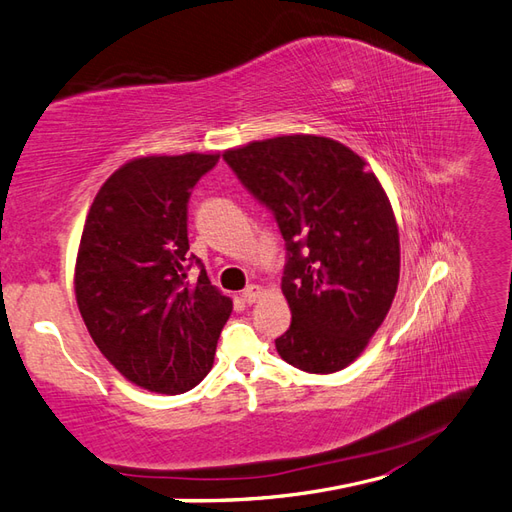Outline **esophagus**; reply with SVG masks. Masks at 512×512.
<instances>
[{"mask_svg": "<svg viewBox=\"0 0 512 512\" xmlns=\"http://www.w3.org/2000/svg\"><path fill=\"white\" fill-rule=\"evenodd\" d=\"M242 298H244V303L255 305L257 300L264 298V287H261V285H248L246 290H244V294H242Z\"/></svg>", "mask_w": 512, "mask_h": 512, "instance_id": "34e87169", "label": "esophagus"}]
</instances>
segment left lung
Here are the masks:
<instances>
[{
  "label": "left lung",
  "instance_id": "obj_1",
  "mask_svg": "<svg viewBox=\"0 0 512 512\" xmlns=\"http://www.w3.org/2000/svg\"><path fill=\"white\" fill-rule=\"evenodd\" d=\"M222 157L272 209L290 253L281 359L311 374L348 368L381 329L400 279L398 222L381 181L346 144L313 134L253 140Z\"/></svg>",
  "mask_w": 512,
  "mask_h": 512
}]
</instances>
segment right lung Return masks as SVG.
<instances>
[{
    "instance_id": "obj_1",
    "label": "right lung",
    "mask_w": 512,
    "mask_h": 512,
    "mask_svg": "<svg viewBox=\"0 0 512 512\" xmlns=\"http://www.w3.org/2000/svg\"><path fill=\"white\" fill-rule=\"evenodd\" d=\"M218 157L129 160L99 188L77 248L75 298L93 342L129 383L166 396L212 370L233 309L205 270L186 281L190 188Z\"/></svg>"
}]
</instances>
